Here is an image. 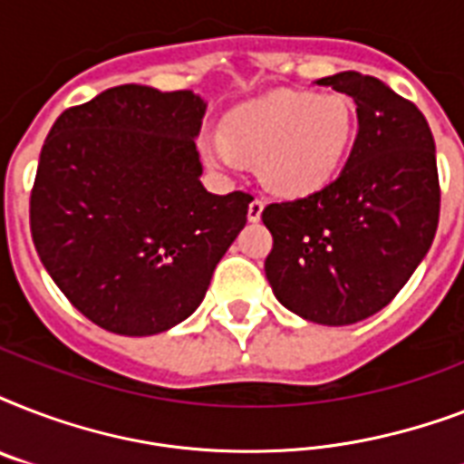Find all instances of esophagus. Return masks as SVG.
I'll return each instance as SVG.
<instances>
[{"label": "esophagus", "mask_w": 464, "mask_h": 464, "mask_svg": "<svg viewBox=\"0 0 464 464\" xmlns=\"http://www.w3.org/2000/svg\"><path fill=\"white\" fill-rule=\"evenodd\" d=\"M262 209H265V202H262V199H253V202L247 204V218H250V221H260L262 218Z\"/></svg>", "instance_id": "34e87169"}]
</instances>
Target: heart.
<instances>
[{
  "instance_id": "obj_1",
  "label": "heart",
  "mask_w": 464,
  "mask_h": 464,
  "mask_svg": "<svg viewBox=\"0 0 464 464\" xmlns=\"http://www.w3.org/2000/svg\"><path fill=\"white\" fill-rule=\"evenodd\" d=\"M352 111L337 96L276 93L240 105L226 118L224 134L207 141V159L226 173L260 159V175L284 197H305L327 188L352 144Z\"/></svg>"
}]
</instances>
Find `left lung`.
Listing matches in <instances>:
<instances>
[{
    "label": "left lung",
    "instance_id": "obj_1",
    "mask_svg": "<svg viewBox=\"0 0 464 464\" xmlns=\"http://www.w3.org/2000/svg\"><path fill=\"white\" fill-rule=\"evenodd\" d=\"M353 98L359 134L344 170L313 195L265 207L276 301L317 324L375 315L410 282L439 228L436 144L417 105L359 72L320 79Z\"/></svg>",
    "mask_w": 464,
    "mask_h": 464
}]
</instances>
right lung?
<instances>
[{
	"instance_id": "right-lung-1",
	"label": "right lung",
	"mask_w": 464,
	"mask_h": 464,
	"mask_svg": "<svg viewBox=\"0 0 464 464\" xmlns=\"http://www.w3.org/2000/svg\"><path fill=\"white\" fill-rule=\"evenodd\" d=\"M192 91L125 83L69 108L40 151L31 233L40 262L91 323L159 334L202 304L247 221V192L211 195Z\"/></svg>"
}]
</instances>
